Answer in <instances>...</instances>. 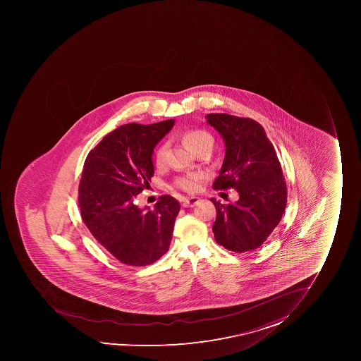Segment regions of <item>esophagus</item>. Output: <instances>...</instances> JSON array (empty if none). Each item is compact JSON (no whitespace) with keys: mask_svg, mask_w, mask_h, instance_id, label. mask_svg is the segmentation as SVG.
<instances>
[{"mask_svg":"<svg viewBox=\"0 0 361 361\" xmlns=\"http://www.w3.org/2000/svg\"><path fill=\"white\" fill-rule=\"evenodd\" d=\"M199 202H200V197H185V199L183 200V207H194V206H195L197 204H199Z\"/></svg>","mask_w":361,"mask_h":361,"instance_id":"obj_1","label":"esophagus"}]
</instances>
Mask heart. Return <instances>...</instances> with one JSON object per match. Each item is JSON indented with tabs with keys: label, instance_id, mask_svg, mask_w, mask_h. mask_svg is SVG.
Segmentation results:
<instances>
[{
	"label": "heart",
	"instance_id": "b5f03b06",
	"mask_svg": "<svg viewBox=\"0 0 361 361\" xmlns=\"http://www.w3.org/2000/svg\"><path fill=\"white\" fill-rule=\"evenodd\" d=\"M183 141L185 146L193 153H195L200 148H204V147H209V148L213 147V137L207 132L200 130V129H192V130L185 133L183 135ZM166 154H167V145L164 143L157 148V152H155V157H154V161H155L157 167L164 166V161H166ZM200 180V174H190L178 178L175 185L178 188L187 190V192H195V190H199Z\"/></svg>",
	"mask_w": 361,
	"mask_h": 361
}]
</instances>
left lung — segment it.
I'll return each mask as SVG.
<instances>
[{
  "instance_id": "8db88e82",
  "label": "left lung",
  "mask_w": 361,
  "mask_h": 361,
  "mask_svg": "<svg viewBox=\"0 0 361 361\" xmlns=\"http://www.w3.org/2000/svg\"><path fill=\"white\" fill-rule=\"evenodd\" d=\"M206 118L226 146L224 164L213 188L232 187L239 193V200L227 206L211 199L216 208L215 240L236 253L257 250L285 212L287 187L281 164L260 123L219 113L206 115Z\"/></svg>"
}]
</instances>
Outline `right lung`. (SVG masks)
Returning <instances> with one entry per match:
<instances>
[{"label":"right lung","mask_w":361,"mask_h":361,"mask_svg":"<svg viewBox=\"0 0 361 361\" xmlns=\"http://www.w3.org/2000/svg\"><path fill=\"white\" fill-rule=\"evenodd\" d=\"M174 123L171 118L121 126L90 150L83 164L79 187L83 222L122 264L147 266L169 250L178 201L162 195L149 209L140 208L135 199L154 175V148Z\"/></svg>","instance_id":"obj_1"}]
</instances>
